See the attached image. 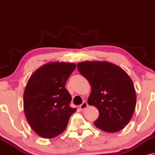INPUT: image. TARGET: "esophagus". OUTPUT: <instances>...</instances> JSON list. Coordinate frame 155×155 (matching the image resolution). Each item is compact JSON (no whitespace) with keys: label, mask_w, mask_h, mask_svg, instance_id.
I'll list each match as a JSON object with an SVG mask.
<instances>
[{"label":"esophagus","mask_w":155,"mask_h":155,"mask_svg":"<svg viewBox=\"0 0 155 155\" xmlns=\"http://www.w3.org/2000/svg\"><path fill=\"white\" fill-rule=\"evenodd\" d=\"M87 107H88V104L84 101V102H83L81 105H80L79 107H80V109H81V110H84Z\"/></svg>","instance_id":"1"}]
</instances>
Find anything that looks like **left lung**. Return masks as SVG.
Here are the masks:
<instances>
[{
	"mask_svg": "<svg viewBox=\"0 0 155 155\" xmlns=\"http://www.w3.org/2000/svg\"><path fill=\"white\" fill-rule=\"evenodd\" d=\"M78 70L91 85L88 104L98 109L96 128L109 133L124 128L135 110L136 96L132 80L123 69L107 61H83Z\"/></svg>",
	"mask_w": 155,
	"mask_h": 155,
	"instance_id": "8db88e82",
	"label": "left lung"
}]
</instances>
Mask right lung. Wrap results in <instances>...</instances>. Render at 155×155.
<instances>
[{"label": "right lung", "instance_id": "1", "mask_svg": "<svg viewBox=\"0 0 155 155\" xmlns=\"http://www.w3.org/2000/svg\"><path fill=\"white\" fill-rule=\"evenodd\" d=\"M76 67L73 63L53 62L38 69L24 92V111L29 125L38 135L52 139L64 132L76 109L65 88Z\"/></svg>", "mask_w": 155, "mask_h": 155}]
</instances>
